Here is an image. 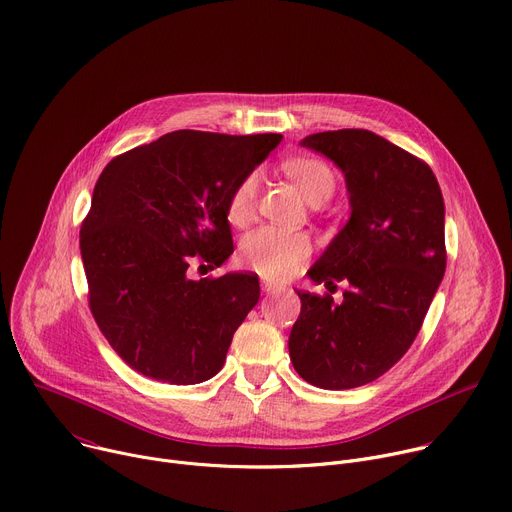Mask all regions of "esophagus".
Returning a JSON list of instances; mask_svg holds the SVG:
<instances>
[{"label": "esophagus", "mask_w": 512, "mask_h": 512, "mask_svg": "<svg viewBox=\"0 0 512 512\" xmlns=\"http://www.w3.org/2000/svg\"><path fill=\"white\" fill-rule=\"evenodd\" d=\"M261 290L265 292V294H277V292H282V286H277V284H273V282H261Z\"/></svg>", "instance_id": "1"}]
</instances>
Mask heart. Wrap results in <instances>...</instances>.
Wrapping results in <instances>:
<instances>
[{
  "mask_svg": "<svg viewBox=\"0 0 512 512\" xmlns=\"http://www.w3.org/2000/svg\"><path fill=\"white\" fill-rule=\"evenodd\" d=\"M286 173L298 183L304 198L312 206H320L335 194L333 171L316 159H292L284 165ZM259 190V173L245 175L228 200V220L245 226L255 216V200ZM312 245L306 235L296 230L261 226L245 237L241 245L243 261L265 280H286L294 275L310 257Z\"/></svg>",
  "mask_w": 512,
  "mask_h": 512,
  "instance_id": "1",
  "label": "heart"
}]
</instances>
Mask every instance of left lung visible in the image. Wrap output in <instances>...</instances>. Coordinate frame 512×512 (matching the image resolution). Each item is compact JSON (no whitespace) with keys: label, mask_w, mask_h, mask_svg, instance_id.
<instances>
[{"label":"left lung","mask_w":512,"mask_h":512,"mask_svg":"<svg viewBox=\"0 0 512 512\" xmlns=\"http://www.w3.org/2000/svg\"><path fill=\"white\" fill-rule=\"evenodd\" d=\"M300 145L343 171L351 206L308 277L351 288L341 304L296 290L290 359L312 386L357 388L386 374L421 331L445 273V204L431 167L376 132L327 130Z\"/></svg>","instance_id":"8db88e82"}]
</instances>
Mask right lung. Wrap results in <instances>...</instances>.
<instances>
[{
    "label": "right lung",
    "instance_id": "add662e5",
    "mask_svg": "<svg viewBox=\"0 0 512 512\" xmlns=\"http://www.w3.org/2000/svg\"><path fill=\"white\" fill-rule=\"evenodd\" d=\"M282 138L175 130L102 171L79 232L89 308L138 374L192 386L222 369L232 335L259 302V280H192L188 269L196 257L220 267L235 251L230 194Z\"/></svg>",
    "mask_w": 512,
    "mask_h": 512
}]
</instances>
